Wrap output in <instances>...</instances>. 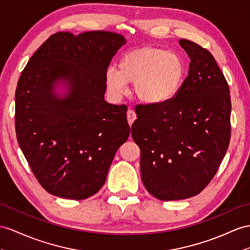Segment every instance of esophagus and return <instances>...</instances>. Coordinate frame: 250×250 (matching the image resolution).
<instances>
[{"label":"esophagus","instance_id":"obj_1","mask_svg":"<svg viewBox=\"0 0 250 250\" xmlns=\"http://www.w3.org/2000/svg\"><path fill=\"white\" fill-rule=\"evenodd\" d=\"M136 113L134 112V110H130L127 111V113H126V118H127V123H129V125H132V124L134 123V121H135V119H136Z\"/></svg>","mask_w":250,"mask_h":250}]
</instances>
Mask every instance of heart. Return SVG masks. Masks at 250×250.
Masks as SVG:
<instances>
[{
	"mask_svg": "<svg viewBox=\"0 0 250 250\" xmlns=\"http://www.w3.org/2000/svg\"><path fill=\"white\" fill-rule=\"evenodd\" d=\"M186 77V63L180 55L164 48L145 47L124 55L118 68L107 67L104 83L115 100L123 98L129 84H134L136 97L143 104L162 106L177 97Z\"/></svg>",
	"mask_w": 250,
	"mask_h": 250,
	"instance_id": "heart-1",
	"label": "heart"
}]
</instances>
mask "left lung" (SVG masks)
I'll list each match as a JSON object with an SVG mask.
<instances>
[{"label":"left lung","instance_id":"left-lung-1","mask_svg":"<svg viewBox=\"0 0 250 250\" xmlns=\"http://www.w3.org/2000/svg\"><path fill=\"white\" fill-rule=\"evenodd\" d=\"M188 76L177 97L162 106L138 105L132 137L140 149L146 189L161 201L194 196L215 175L229 146V86L213 56L186 39Z\"/></svg>","mask_w":250,"mask_h":250}]
</instances>
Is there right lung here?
I'll return each instance as SVG.
<instances>
[{
  "mask_svg": "<svg viewBox=\"0 0 250 250\" xmlns=\"http://www.w3.org/2000/svg\"><path fill=\"white\" fill-rule=\"evenodd\" d=\"M125 43L111 31H61L42 44L22 72L17 138L48 193L77 201L97 193L129 137L126 106L104 100V72Z\"/></svg>",
  "mask_w": 250,
  "mask_h": 250,
  "instance_id": "right-lung-1",
  "label": "right lung"
}]
</instances>
